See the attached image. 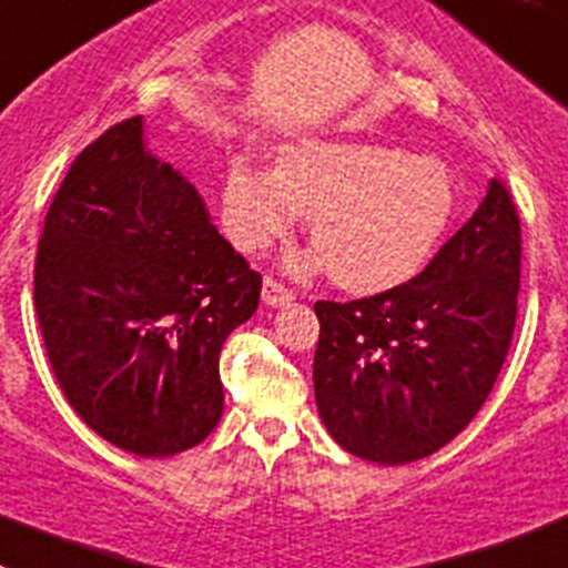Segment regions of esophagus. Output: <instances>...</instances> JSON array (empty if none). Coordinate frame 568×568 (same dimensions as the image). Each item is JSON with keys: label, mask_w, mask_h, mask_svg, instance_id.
Segmentation results:
<instances>
[{"label": "esophagus", "mask_w": 568, "mask_h": 568, "mask_svg": "<svg viewBox=\"0 0 568 568\" xmlns=\"http://www.w3.org/2000/svg\"><path fill=\"white\" fill-rule=\"evenodd\" d=\"M263 303L272 305V308H283V305L294 303V291L285 288L280 280L265 277L263 280Z\"/></svg>", "instance_id": "obj_1"}]
</instances>
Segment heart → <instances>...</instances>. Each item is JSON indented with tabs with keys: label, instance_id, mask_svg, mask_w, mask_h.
Segmentation results:
<instances>
[{
	"label": "heart",
	"instance_id": "obj_1",
	"mask_svg": "<svg viewBox=\"0 0 568 568\" xmlns=\"http://www.w3.org/2000/svg\"><path fill=\"white\" fill-rule=\"evenodd\" d=\"M221 212L240 252H263L308 214L334 283L373 294L427 263L456 212V183L438 161L385 144L303 141L277 170L229 163Z\"/></svg>",
	"mask_w": 568,
	"mask_h": 568
}]
</instances>
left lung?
I'll return each mask as SVG.
<instances>
[{
  "instance_id": "1",
  "label": "left lung",
  "mask_w": 568,
  "mask_h": 568,
  "mask_svg": "<svg viewBox=\"0 0 568 568\" xmlns=\"http://www.w3.org/2000/svg\"><path fill=\"white\" fill-rule=\"evenodd\" d=\"M520 288V221L493 178L422 274L351 303L320 300L314 393L339 447L410 464L453 442L498 379Z\"/></svg>"
}]
</instances>
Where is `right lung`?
Here are the masks:
<instances>
[{
    "label": "right lung",
    "instance_id": "1",
    "mask_svg": "<svg viewBox=\"0 0 568 568\" xmlns=\"http://www.w3.org/2000/svg\"><path fill=\"white\" fill-rule=\"evenodd\" d=\"M260 288L195 186L146 152L141 115L75 158L36 252V316L61 393L101 438L144 458L217 427L223 342Z\"/></svg>",
    "mask_w": 568,
    "mask_h": 568
}]
</instances>
